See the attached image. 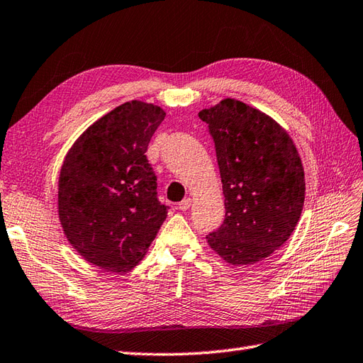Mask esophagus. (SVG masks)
<instances>
[{
    "label": "esophagus",
    "instance_id": "1",
    "mask_svg": "<svg viewBox=\"0 0 363 363\" xmlns=\"http://www.w3.org/2000/svg\"><path fill=\"white\" fill-rule=\"evenodd\" d=\"M191 203H192V200L188 197V199H184L183 201H180L179 206H177V208H179L180 211H188L191 208Z\"/></svg>",
    "mask_w": 363,
    "mask_h": 363
}]
</instances>
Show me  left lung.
I'll return each instance as SVG.
<instances>
[{
    "label": "left lung",
    "instance_id": "1",
    "mask_svg": "<svg viewBox=\"0 0 363 363\" xmlns=\"http://www.w3.org/2000/svg\"><path fill=\"white\" fill-rule=\"evenodd\" d=\"M208 123L226 216L208 245L234 267L259 263L293 234L305 201V172L293 138L269 115L235 99L199 112Z\"/></svg>",
    "mask_w": 363,
    "mask_h": 363
}]
</instances>
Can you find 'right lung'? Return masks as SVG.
I'll return each mask as SVG.
<instances>
[{
    "label": "right lung",
    "instance_id": "1",
    "mask_svg": "<svg viewBox=\"0 0 363 363\" xmlns=\"http://www.w3.org/2000/svg\"><path fill=\"white\" fill-rule=\"evenodd\" d=\"M160 106H117L67 151L58 177V218L67 242L100 269L128 272L143 260L166 218L146 151L164 120Z\"/></svg>",
    "mask_w": 363,
    "mask_h": 363
}]
</instances>
